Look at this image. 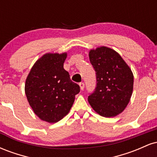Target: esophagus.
Segmentation results:
<instances>
[{"instance_id":"1","label":"esophagus","mask_w":157,"mask_h":157,"mask_svg":"<svg viewBox=\"0 0 157 157\" xmlns=\"http://www.w3.org/2000/svg\"><path fill=\"white\" fill-rule=\"evenodd\" d=\"M79 86H80V88L81 90H83L84 88H85V84L84 82H80V84H79Z\"/></svg>"}]
</instances>
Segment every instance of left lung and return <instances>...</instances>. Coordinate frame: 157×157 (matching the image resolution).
<instances>
[{"label":"left lung","mask_w":157,"mask_h":157,"mask_svg":"<svg viewBox=\"0 0 157 157\" xmlns=\"http://www.w3.org/2000/svg\"><path fill=\"white\" fill-rule=\"evenodd\" d=\"M89 56L97 77L96 89L88 98L90 105L104 117L117 116L125 110L132 95V71L120 54L111 48L91 49Z\"/></svg>","instance_id":"8db88e82"}]
</instances>
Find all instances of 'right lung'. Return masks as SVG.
Listing matches in <instances>:
<instances>
[{
	"instance_id": "right-lung-1",
	"label": "right lung",
	"mask_w": 157,
	"mask_h": 157,
	"mask_svg": "<svg viewBox=\"0 0 157 157\" xmlns=\"http://www.w3.org/2000/svg\"><path fill=\"white\" fill-rule=\"evenodd\" d=\"M67 53H46L33 65L26 77L25 93L34 113L49 123L68 114L80 86L63 68Z\"/></svg>"
}]
</instances>
